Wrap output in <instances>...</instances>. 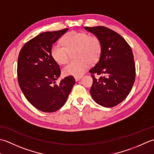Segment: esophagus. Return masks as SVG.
<instances>
[{
  "label": "esophagus",
  "instance_id": "obj_1",
  "mask_svg": "<svg viewBox=\"0 0 154 154\" xmlns=\"http://www.w3.org/2000/svg\"><path fill=\"white\" fill-rule=\"evenodd\" d=\"M81 77H82V76L75 77V81H79V80L81 79Z\"/></svg>",
  "mask_w": 154,
  "mask_h": 154
}]
</instances>
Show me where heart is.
Listing matches in <instances>:
<instances>
[{
	"label": "heart",
	"instance_id": "b5f03b06",
	"mask_svg": "<svg viewBox=\"0 0 154 154\" xmlns=\"http://www.w3.org/2000/svg\"><path fill=\"white\" fill-rule=\"evenodd\" d=\"M74 51L76 60L68 63L63 68L65 76H81L89 66V63L97 62L102 52V44L95 35L86 32L73 31L65 35L62 44L56 42L51 46L52 58L59 64L68 61L70 53Z\"/></svg>",
	"mask_w": 154,
	"mask_h": 154
}]
</instances>
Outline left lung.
<instances>
[{
  "mask_svg": "<svg viewBox=\"0 0 154 154\" xmlns=\"http://www.w3.org/2000/svg\"><path fill=\"white\" fill-rule=\"evenodd\" d=\"M85 29L99 38L102 44L99 60L89 70L93 80L90 93L101 106H116L128 95L135 81L136 67L131 47L119 34L106 27ZM94 74L103 76L97 80Z\"/></svg>",
  "mask_w": 154,
  "mask_h": 154,
  "instance_id": "left-lung-1",
  "label": "left lung"
}]
</instances>
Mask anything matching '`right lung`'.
Listing matches in <instances>:
<instances>
[{
    "label": "right lung",
    "mask_w": 154,
    "mask_h": 154,
    "mask_svg": "<svg viewBox=\"0 0 154 154\" xmlns=\"http://www.w3.org/2000/svg\"><path fill=\"white\" fill-rule=\"evenodd\" d=\"M68 30L43 32L27 42L19 53V86L28 102L42 112L63 106L75 83L73 76H67L55 84L61 70L50 54L52 45Z\"/></svg>",
    "instance_id": "obj_1"
}]
</instances>
